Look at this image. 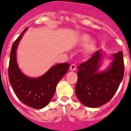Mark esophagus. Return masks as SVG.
<instances>
[{
    "mask_svg": "<svg viewBox=\"0 0 131 131\" xmlns=\"http://www.w3.org/2000/svg\"><path fill=\"white\" fill-rule=\"evenodd\" d=\"M69 69H70L71 71H75L77 68H76V66L75 64H71L69 67Z\"/></svg>",
    "mask_w": 131,
    "mask_h": 131,
    "instance_id": "1",
    "label": "esophagus"
}]
</instances>
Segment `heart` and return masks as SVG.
Returning a JSON list of instances; mask_svg holds the SVG:
<instances>
[{"instance_id": "1", "label": "heart", "mask_w": 131, "mask_h": 131, "mask_svg": "<svg viewBox=\"0 0 131 131\" xmlns=\"http://www.w3.org/2000/svg\"><path fill=\"white\" fill-rule=\"evenodd\" d=\"M91 40V37L89 35H84L81 37V44L84 46L88 45V44L90 42ZM95 47V43L94 42H92L89 45V47L87 48V52H90L91 51H92V50Z\"/></svg>"}]
</instances>
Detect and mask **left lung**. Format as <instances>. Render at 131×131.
I'll return each mask as SVG.
<instances>
[{
  "label": "left lung",
  "instance_id": "obj_1",
  "mask_svg": "<svg viewBox=\"0 0 131 131\" xmlns=\"http://www.w3.org/2000/svg\"><path fill=\"white\" fill-rule=\"evenodd\" d=\"M102 57V50H99L77 67L76 95L83 105L89 107H99L108 102L117 91L124 75L122 52L113 54L110 67L100 72L98 68Z\"/></svg>",
  "mask_w": 131,
  "mask_h": 131
}]
</instances>
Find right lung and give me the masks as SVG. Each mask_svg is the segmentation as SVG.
Masks as SVG:
<instances>
[{"instance_id": "obj_1", "label": "right lung", "mask_w": 131, "mask_h": 131, "mask_svg": "<svg viewBox=\"0 0 131 131\" xmlns=\"http://www.w3.org/2000/svg\"><path fill=\"white\" fill-rule=\"evenodd\" d=\"M27 27L14 42L10 52L8 67L9 81L17 97L27 106L35 109L43 108L51 100L60 79L66 74L69 63L55 65L38 78H31L19 69L16 60V50Z\"/></svg>"}]
</instances>
